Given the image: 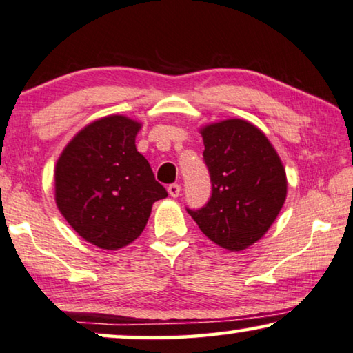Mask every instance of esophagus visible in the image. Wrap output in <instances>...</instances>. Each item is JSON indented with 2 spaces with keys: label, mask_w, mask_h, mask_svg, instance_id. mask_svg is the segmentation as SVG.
Here are the masks:
<instances>
[{
  "label": "esophagus",
  "mask_w": 353,
  "mask_h": 353,
  "mask_svg": "<svg viewBox=\"0 0 353 353\" xmlns=\"http://www.w3.org/2000/svg\"><path fill=\"white\" fill-rule=\"evenodd\" d=\"M167 191H169L172 197H178V195L181 194V186L176 183H172V184H169V188H167Z\"/></svg>",
  "instance_id": "obj_1"
}]
</instances>
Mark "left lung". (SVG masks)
<instances>
[{"label":"left lung","instance_id":"1","mask_svg":"<svg viewBox=\"0 0 353 353\" xmlns=\"http://www.w3.org/2000/svg\"><path fill=\"white\" fill-rule=\"evenodd\" d=\"M208 202L188 208L216 245L241 251L265 235L283 208L287 180L278 153L254 124L227 120L202 129Z\"/></svg>","mask_w":353,"mask_h":353}]
</instances>
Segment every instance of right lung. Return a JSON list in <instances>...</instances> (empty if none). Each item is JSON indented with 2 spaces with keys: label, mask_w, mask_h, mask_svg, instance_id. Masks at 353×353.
Masks as SVG:
<instances>
[{
  "label": "right lung",
  "mask_w": 353,
  "mask_h": 353,
  "mask_svg": "<svg viewBox=\"0 0 353 353\" xmlns=\"http://www.w3.org/2000/svg\"><path fill=\"white\" fill-rule=\"evenodd\" d=\"M140 124L112 115L82 129L59 156L57 205L69 225L102 249H118L143 232L156 200L167 197L135 148Z\"/></svg>",
  "instance_id": "1"
}]
</instances>
